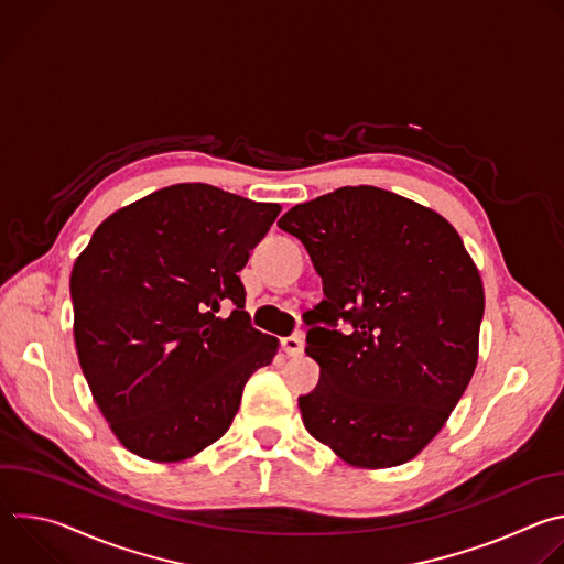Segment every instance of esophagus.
<instances>
[{
	"label": "esophagus",
	"instance_id": "34e87169",
	"mask_svg": "<svg viewBox=\"0 0 564 564\" xmlns=\"http://www.w3.org/2000/svg\"><path fill=\"white\" fill-rule=\"evenodd\" d=\"M281 348H283V352H285L288 357H301L305 344H303V337H301V335H292V337L281 339Z\"/></svg>",
	"mask_w": 564,
	"mask_h": 564
}]
</instances>
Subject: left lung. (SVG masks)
I'll list each match as a JSON object with an SVG mask.
<instances>
[{
	"label": "left lung",
	"instance_id": "obj_1",
	"mask_svg": "<svg viewBox=\"0 0 564 564\" xmlns=\"http://www.w3.org/2000/svg\"><path fill=\"white\" fill-rule=\"evenodd\" d=\"M279 227L305 246L326 299L303 314L321 377L299 397L307 433L357 468L413 459L464 394L485 288L455 227L392 192L341 187ZM339 317L354 333L329 328Z\"/></svg>",
	"mask_w": 564,
	"mask_h": 564
}]
</instances>
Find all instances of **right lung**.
<instances>
[{"label":"right lung","mask_w":564,"mask_h":564,"mask_svg":"<svg viewBox=\"0 0 564 564\" xmlns=\"http://www.w3.org/2000/svg\"><path fill=\"white\" fill-rule=\"evenodd\" d=\"M279 212L181 183L113 212L75 259L79 368L133 455L194 457L227 433L248 379L272 364L279 339L252 328L238 272Z\"/></svg>","instance_id":"add662e5"}]
</instances>
